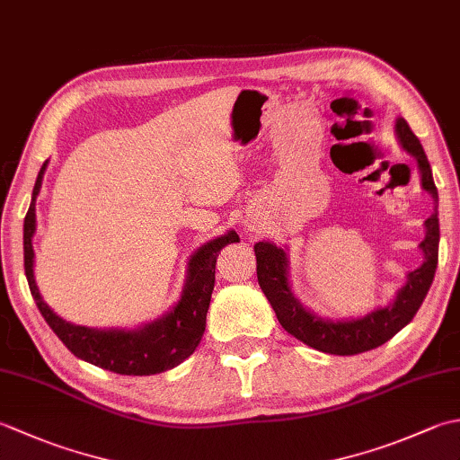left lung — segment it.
Here are the masks:
<instances>
[{
  "label": "left lung",
  "instance_id": "8db88e82",
  "mask_svg": "<svg viewBox=\"0 0 460 460\" xmlns=\"http://www.w3.org/2000/svg\"><path fill=\"white\" fill-rule=\"evenodd\" d=\"M397 138L403 148L415 155L419 172H421L423 190L433 195L438 201V193L433 181L431 165H429L423 146L419 142L413 130L409 128L407 120L397 119L395 124ZM425 239L421 247L425 252V262L417 270L409 272L407 285L397 292L394 305L385 308L374 310L371 314L346 320V322H332L312 314V312L302 308L300 302L292 296L288 287V261L285 249H280L272 243H257L255 257H257V279L259 285L269 298L272 310L277 312L280 326L296 340L305 341L306 346L314 348L324 354L336 356H354L361 351L374 349L385 344L389 338H394L399 330L407 326L417 314L419 306L423 305L431 282L435 279V269L438 261V217L437 211L425 221Z\"/></svg>",
  "mask_w": 460,
  "mask_h": 460
}]
</instances>
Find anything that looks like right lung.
Instances as JSON below:
<instances>
[{
    "instance_id": "add662e5",
    "label": "right lung",
    "mask_w": 460,
    "mask_h": 460,
    "mask_svg": "<svg viewBox=\"0 0 460 460\" xmlns=\"http://www.w3.org/2000/svg\"><path fill=\"white\" fill-rule=\"evenodd\" d=\"M47 162L37 175L33 198L23 223V261H25V277L29 282V290L35 298V305L41 316L57 338L73 351L76 358L89 361L93 366L114 371L120 376H154L172 369L185 358L193 354L199 346V340L205 330V318L211 302V292L215 285V262H217L219 251L237 243L239 235L229 231L227 235L213 239L195 252L190 259L188 280L181 300L175 308L164 318L146 324L140 330H93L84 326L68 324L58 318L49 308L41 295H39L35 279H33V245L31 237L35 233V199L41 190L43 173Z\"/></svg>"
}]
</instances>
